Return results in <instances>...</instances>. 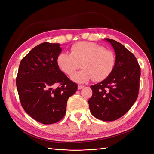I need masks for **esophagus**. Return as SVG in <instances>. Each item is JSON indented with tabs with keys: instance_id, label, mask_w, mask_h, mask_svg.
<instances>
[{
	"instance_id": "34e87169",
	"label": "esophagus",
	"mask_w": 154,
	"mask_h": 154,
	"mask_svg": "<svg viewBox=\"0 0 154 154\" xmlns=\"http://www.w3.org/2000/svg\"><path fill=\"white\" fill-rule=\"evenodd\" d=\"M83 87H84V85H78V89H82V88H83Z\"/></svg>"
}]
</instances>
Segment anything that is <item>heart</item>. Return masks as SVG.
Returning <instances> with one entry per match:
<instances>
[{"label":"heart","instance_id":"heart-1","mask_svg":"<svg viewBox=\"0 0 154 154\" xmlns=\"http://www.w3.org/2000/svg\"><path fill=\"white\" fill-rule=\"evenodd\" d=\"M116 62L113 51L91 42L75 43L70 49L69 54L62 53L57 58L58 68L68 76L72 75L81 66L83 69L71 78L78 83H84L92 78L96 82L105 80L112 72Z\"/></svg>","mask_w":154,"mask_h":154}]
</instances>
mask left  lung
<instances>
[{
    "label": "left lung",
    "instance_id": "8db88e82",
    "mask_svg": "<svg viewBox=\"0 0 154 154\" xmlns=\"http://www.w3.org/2000/svg\"><path fill=\"white\" fill-rule=\"evenodd\" d=\"M116 53V66L105 80L91 85L88 100L91 112L97 119L112 122L122 117L136 101L139 89L141 68L135 56L118 42L105 39Z\"/></svg>",
    "mask_w": 154,
    "mask_h": 154
}]
</instances>
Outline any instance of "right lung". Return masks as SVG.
I'll use <instances>...</instances> for the list:
<instances>
[{
  "mask_svg": "<svg viewBox=\"0 0 154 154\" xmlns=\"http://www.w3.org/2000/svg\"><path fill=\"white\" fill-rule=\"evenodd\" d=\"M61 51L59 44L36 45L21 60L16 78L23 109L45 125L55 123L64 117L69 97L78 89L76 83L57 66V58ZM57 84L59 86L53 89Z\"/></svg>",
  "mask_w": 154,
  "mask_h": 154,
  "instance_id": "obj_1",
  "label": "right lung"
}]
</instances>
